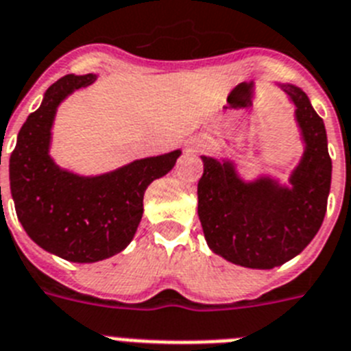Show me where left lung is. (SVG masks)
<instances>
[{
  "label": "left lung",
  "instance_id": "obj_1",
  "mask_svg": "<svg viewBox=\"0 0 351 351\" xmlns=\"http://www.w3.org/2000/svg\"><path fill=\"white\" fill-rule=\"evenodd\" d=\"M284 90L296 105L305 153L291 176L293 189L269 178L244 184L228 162L202 157L198 216L210 250L253 269H271L296 257L314 239L326 212L332 158L323 119L307 94L294 85Z\"/></svg>",
  "mask_w": 351,
  "mask_h": 351
}]
</instances>
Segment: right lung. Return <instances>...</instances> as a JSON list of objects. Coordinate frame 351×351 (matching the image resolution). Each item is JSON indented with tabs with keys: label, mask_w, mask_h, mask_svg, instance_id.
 Here are the masks:
<instances>
[{
	"label": "right lung",
	"mask_w": 351,
	"mask_h": 351,
	"mask_svg": "<svg viewBox=\"0 0 351 351\" xmlns=\"http://www.w3.org/2000/svg\"><path fill=\"white\" fill-rule=\"evenodd\" d=\"M94 80L96 75H66L55 82L21 126L10 155L17 219L40 248L71 262H98L123 252L141 223L148 185L169 173L180 157L176 149L93 178L55 166L48 149L57 107Z\"/></svg>",
	"instance_id": "1"
}]
</instances>
